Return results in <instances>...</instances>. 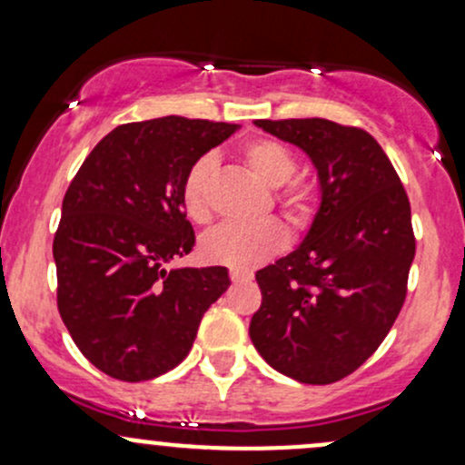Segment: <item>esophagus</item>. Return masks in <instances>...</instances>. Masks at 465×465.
Wrapping results in <instances>:
<instances>
[{
    "mask_svg": "<svg viewBox=\"0 0 465 465\" xmlns=\"http://www.w3.org/2000/svg\"><path fill=\"white\" fill-rule=\"evenodd\" d=\"M229 277H232V282H251V275L249 271H242V269H229Z\"/></svg>",
    "mask_w": 465,
    "mask_h": 465,
    "instance_id": "1",
    "label": "esophagus"
}]
</instances>
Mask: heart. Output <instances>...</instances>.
Returning a JSON list of instances; mask_svg holds the SVG:
<instances>
[{
  "instance_id": "heart-1",
  "label": "heart",
  "mask_w": 465,
  "mask_h": 465,
  "mask_svg": "<svg viewBox=\"0 0 465 465\" xmlns=\"http://www.w3.org/2000/svg\"><path fill=\"white\" fill-rule=\"evenodd\" d=\"M242 159L255 179L262 181L266 188H282L291 181L297 170L295 154L284 143L275 140H253L244 146ZM214 174V162L203 157L185 174L181 185V203L188 218L194 223H205L210 218V199L207 185ZM282 205L291 216L302 218L308 214L311 190L295 183L280 192ZM286 244V229L282 223L266 218L258 223H225L212 229L201 242V251L210 262L227 264L233 269H253L264 262L269 255Z\"/></svg>"
}]
</instances>
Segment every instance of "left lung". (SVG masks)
<instances>
[{"mask_svg":"<svg viewBox=\"0 0 465 465\" xmlns=\"http://www.w3.org/2000/svg\"><path fill=\"white\" fill-rule=\"evenodd\" d=\"M253 124L311 157L322 196L302 244L255 273L262 306L251 343L292 381L330 385L378 350L407 297V192L367 131L323 117Z\"/></svg>","mask_w":465,"mask_h":465,"instance_id":"obj_1","label":"left lung"}]
</instances>
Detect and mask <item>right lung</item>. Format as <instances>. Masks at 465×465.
Here are the masks:
<instances>
[{
    "label": "right lung",
    "instance_id": "add662e5",
    "mask_svg": "<svg viewBox=\"0 0 465 465\" xmlns=\"http://www.w3.org/2000/svg\"><path fill=\"white\" fill-rule=\"evenodd\" d=\"M238 124L168 115L122 124L89 153L63 199L54 236L58 312L92 365L151 381L188 356L225 266L168 269L194 247L181 185Z\"/></svg>",
    "mask_w": 465,
    "mask_h": 465
}]
</instances>
